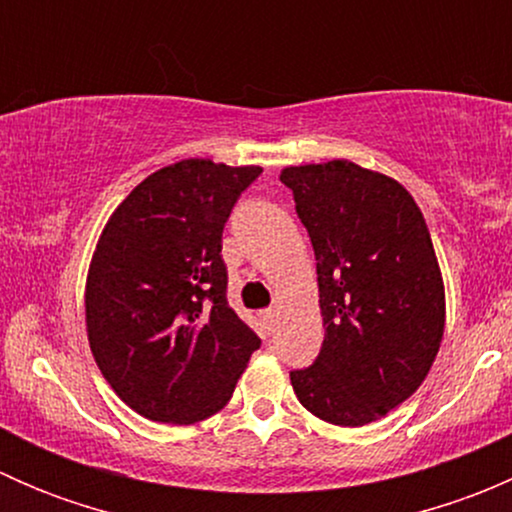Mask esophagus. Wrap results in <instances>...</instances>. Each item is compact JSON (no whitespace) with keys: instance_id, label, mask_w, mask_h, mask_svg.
Here are the masks:
<instances>
[{"instance_id":"obj_1","label":"esophagus","mask_w":512,"mask_h":512,"mask_svg":"<svg viewBox=\"0 0 512 512\" xmlns=\"http://www.w3.org/2000/svg\"><path fill=\"white\" fill-rule=\"evenodd\" d=\"M277 317H280V312H277L275 307H270V309H265V312H262V319H265V324L267 327H275V322H277Z\"/></svg>"}]
</instances>
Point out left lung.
I'll return each mask as SVG.
<instances>
[{
  "instance_id": "left-lung-1",
  "label": "left lung",
  "mask_w": 512,
  "mask_h": 512,
  "mask_svg": "<svg viewBox=\"0 0 512 512\" xmlns=\"http://www.w3.org/2000/svg\"><path fill=\"white\" fill-rule=\"evenodd\" d=\"M317 260L324 342L289 371L299 404L334 426H366L426 379L446 324L431 232L409 190L352 160L280 175Z\"/></svg>"
}]
</instances>
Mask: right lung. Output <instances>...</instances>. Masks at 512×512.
Wrapping results in <instances>:
<instances>
[{
	"label": "right lung",
	"mask_w": 512,
	"mask_h": 512,
	"mask_svg": "<svg viewBox=\"0 0 512 512\" xmlns=\"http://www.w3.org/2000/svg\"><path fill=\"white\" fill-rule=\"evenodd\" d=\"M260 165L188 158L131 190L86 280V332L103 379L136 414L195 423L230 401L260 337L227 304L223 227Z\"/></svg>",
	"instance_id": "right-lung-1"
}]
</instances>
